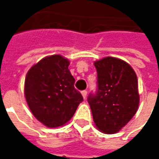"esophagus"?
<instances>
[{
    "label": "esophagus",
    "mask_w": 159,
    "mask_h": 159,
    "mask_svg": "<svg viewBox=\"0 0 159 159\" xmlns=\"http://www.w3.org/2000/svg\"><path fill=\"white\" fill-rule=\"evenodd\" d=\"M81 95H82L83 98H84V99H86V98H87V95H88V91L83 90L82 92H81Z\"/></svg>",
    "instance_id": "esophagus-1"
}]
</instances>
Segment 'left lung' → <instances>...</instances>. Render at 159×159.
Segmentation results:
<instances>
[{"instance_id": "1", "label": "left lung", "mask_w": 159, "mask_h": 159, "mask_svg": "<svg viewBox=\"0 0 159 159\" xmlns=\"http://www.w3.org/2000/svg\"><path fill=\"white\" fill-rule=\"evenodd\" d=\"M97 71V91L88 98L96 127L115 134L134 116L139 106L135 71L126 62L107 57L94 63Z\"/></svg>"}]
</instances>
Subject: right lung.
<instances>
[{"label": "right lung", "instance_id": "1", "mask_svg": "<svg viewBox=\"0 0 159 159\" xmlns=\"http://www.w3.org/2000/svg\"><path fill=\"white\" fill-rule=\"evenodd\" d=\"M69 64V60L60 55L49 56L32 66L25 77L28 106L36 119L50 128L66 124L83 101L74 88Z\"/></svg>", "mask_w": 159, "mask_h": 159}]
</instances>
